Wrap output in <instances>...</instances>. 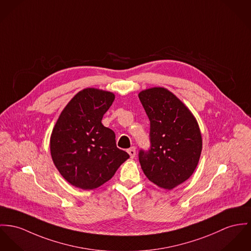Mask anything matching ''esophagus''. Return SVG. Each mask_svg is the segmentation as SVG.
Here are the masks:
<instances>
[{
	"label": "esophagus",
	"mask_w": 251,
	"mask_h": 251,
	"mask_svg": "<svg viewBox=\"0 0 251 251\" xmlns=\"http://www.w3.org/2000/svg\"><path fill=\"white\" fill-rule=\"evenodd\" d=\"M128 154H130V156L132 157V158H134L135 156V154H136V152H135V147H131L130 149H128Z\"/></svg>",
	"instance_id": "34e87169"
}]
</instances>
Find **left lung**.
I'll return each mask as SVG.
<instances>
[{
  "label": "left lung",
  "instance_id": "1",
  "mask_svg": "<svg viewBox=\"0 0 251 251\" xmlns=\"http://www.w3.org/2000/svg\"><path fill=\"white\" fill-rule=\"evenodd\" d=\"M139 100L150 120V148L138 160L148 179L173 189L193 174L201 153V135L192 113L164 88L142 91Z\"/></svg>",
  "mask_w": 251,
  "mask_h": 251
}]
</instances>
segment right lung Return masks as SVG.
Masks as SVG:
<instances>
[{
	"label": "right lung",
	"instance_id": "add662e5",
	"mask_svg": "<svg viewBox=\"0 0 251 251\" xmlns=\"http://www.w3.org/2000/svg\"><path fill=\"white\" fill-rule=\"evenodd\" d=\"M114 100L110 92L92 88L79 92L61 113L50 136L58 171L83 190L104 184L130 157L116 147L115 132L101 123Z\"/></svg>",
	"mask_w": 251,
	"mask_h": 251
}]
</instances>
